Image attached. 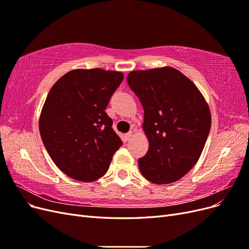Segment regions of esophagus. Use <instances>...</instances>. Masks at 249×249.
Instances as JSON below:
<instances>
[{
    "label": "esophagus",
    "instance_id": "obj_1",
    "mask_svg": "<svg viewBox=\"0 0 249 249\" xmlns=\"http://www.w3.org/2000/svg\"><path fill=\"white\" fill-rule=\"evenodd\" d=\"M132 138H133V132H132V131L125 134V139H126L127 141H130Z\"/></svg>",
    "mask_w": 249,
    "mask_h": 249
}]
</instances>
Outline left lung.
<instances>
[{"label":"left lung","mask_w":249,"mask_h":249,"mask_svg":"<svg viewBox=\"0 0 249 249\" xmlns=\"http://www.w3.org/2000/svg\"><path fill=\"white\" fill-rule=\"evenodd\" d=\"M127 84L144 110L149 147L138 160L141 175L158 185L175 183L196 162L211 129V112L198 88L173 67L134 71Z\"/></svg>","instance_id":"left-lung-1"}]
</instances>
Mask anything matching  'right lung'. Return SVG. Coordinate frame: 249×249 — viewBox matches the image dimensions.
Instances as JSON below:
<instances>
[{
  "label": "right lung",
  "mask_w": 249,
  "mask_h": 249,
  "mask_svg": "<svg viewBox=\"0 0 249 249\" xmlns=\"http://www.w3.org/2000/svg\"><path fill=\"white\" fill-rule=\"evenodd\" d=\"M123 80L119 71L73 70L51 88L39 132L52 160L70 178L81 182L102 178L123 145L105 112Z\"/></svg>",
  "instance_id": "1"
}]
</instances>
